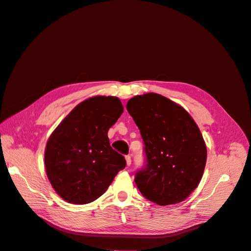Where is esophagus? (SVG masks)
<instances>
[{
  "label": "esophagus",
  "mask_w": 251,
  "mask_h": 251,
  "mask_svg": "<svg viewBox=\"0 0 251 251\" xmlns=\"http://www.w3.org/2000/svg\"><path fill=\"white\" fill-rule=\"evenodd\" d=\"M126 161L127 166H130V165H131V163H132V159H131V156H130V155H126Z\"/></svg>",
  "instance_id": "34e87169"
}]
</instances>
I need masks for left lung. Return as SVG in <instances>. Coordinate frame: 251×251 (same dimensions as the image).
<instances>
[{
  "instance_id": "obj_1",
  "label": "left lung",
  "mask_w": 251,
  "mask_h": 251,
  "mask_svg": "<svg viewBox=\"0 0 251 251\" xmlns=\"http://www.w3.org/2000/svg\"><path fill=\"white\" fill-rule=\"evenodd\" d=\"M144 143L146 165L135 182L144 198L159 205L182 202L200 183L207 151L198 126L162 95H137L126 103Z\"/></svg>"
}]
</instances>
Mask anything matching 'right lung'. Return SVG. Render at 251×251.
<instances>
[{
    "mask_svg": "<svg viewBox=\"0 0 251 251\" xmlns=\"http://www.w3.org/2000/svg\"><path fill=\"white\" fill-rule=\"evenodd\" d=\"M124 112L119 98L95 96L77 104L58 125L45 150V168L54 191L72 204L93 202L126 165L114 151L109 128Z\"/></svg>",
    "mask_w": 251,
    "mask_h": 251,
    "instance_id": "right-lung-1",
    "label": "right lung"
}]
</instances>
